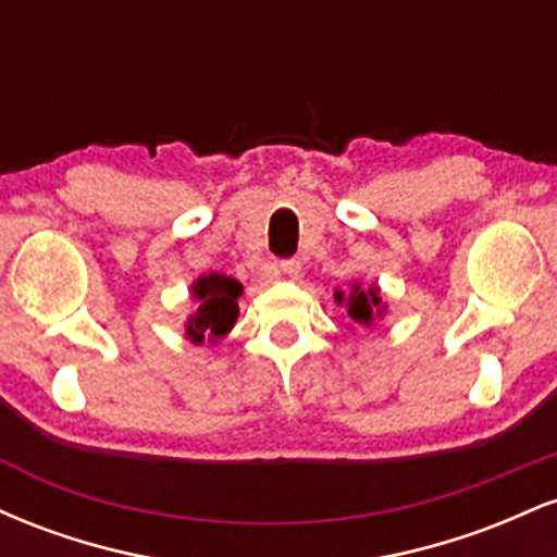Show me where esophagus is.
Wrapping results in <instances>:
<instances>
[{
  "instance_id": "1",
  "label": "esophagus",
  "mask_w": 557,
  "mask_h": 557,
  "mask_svg": "<svg viewBox=\"0 0 557 557\" xmlns=\"http://www.w3.org/2000/svg\"><path fill=\"white\" fill-rule=\"evenodd\" d=\"M300 261L290 259V261H280L277 267H274V274H283V277H290V280H298L300 277Z\"/></svg>"
}]
</instances>
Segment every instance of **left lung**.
Here are the masks:
<instances>
[{"instance_id":"1","label":"left lung","mask_w":557,"mask_h":557,"mask_svg":"<svg viewBox=\"0 0 557 557\" xmlns=\"http://www.w3.org/2000/svg\"><path fill=\"white\" fill-rule=\"evenodd\" d=\"M335 300L337 306H345L350 322L361 324V327H372L374 319H382L387 311V304L382 300L380 287L376 285L361 287V283H354L348 296L343 290H335Z\"/></svg>"}]
</instances>
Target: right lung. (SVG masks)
Listing matches in <instances>:
<instances>
[{
    "mask_svg": "<svg viewBox=\"0 0 557 557\" xmlns=\"http://www.w3.org/2000/svg\"><path fill=\"white\" fill-rule=\"evenodd\" d=\"M240 296L243 285L235 277H227V274L209 272L194 280V285H190L194 311L185 319V337L194 345H203V341H225L240 314Z\"/></svg>",
    "mask_w": 557,
    "mask_h": 557,
    "instance_id": "right-lung-1",
    "label": "right lung"
}]
</instances>
